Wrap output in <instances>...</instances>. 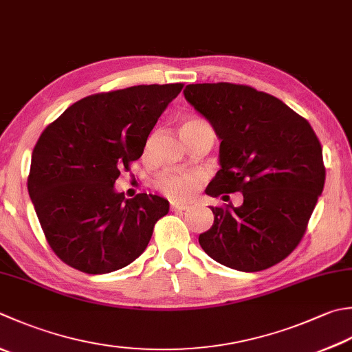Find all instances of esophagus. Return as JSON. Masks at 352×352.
<instances>
[{
    "mask_svg": "<svg viewBox=\"0 0 352 352\" xmlns=\"http://www.w3.org/2000/svg\"><path fill=\"white\" fill-rule=\"evenodd\" d=\"M188 208H189V206L184 204V203H172L170 204L172 210H186Z\"/></svg>",
    "mask_w": 352,
    "mask_h": 352,
    "instance_id": "34e87169",
    "label": "esophagus"
}]
</instances>
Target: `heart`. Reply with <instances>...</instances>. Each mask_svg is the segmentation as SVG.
<instances>
[{"instance_id": "heart-1", "label": "heart", "mask_w": 352, "mask_h": 352, "mask_svg": "<svg viewBox=\"0 0 352 352\" xmlns=\"http://www.w3.org/2000/svg\"><path fill=\"white\" fill-rule=\"evenodd\" d=\"M212 129L204 120L198 117H189L182 123L180 131ZM157 188L172 199H186L194 195L198 188V177L194 174H164L157 180Z\"/></svg>"}]
</instances>
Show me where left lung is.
<instances>
[{"instance_id": "left-lung-1", "label": "left lung", "mask_w": 352, "mask_h": 352, "mask_svg": "<svg viewBox=\"0 0 352 352\" xmlns=\"http://www.w3.org/2000/svg\"><path fill=\"white\" fill-rule=\"evenodd\" d=\"M183 94L221 140L219 170L206 194L244 197L238 208H210L213 224L199 245L238 272L280 263L304 236L325 184L318 135L284 102L252 87L190 84Z\"/></svg>"}]
</instances>
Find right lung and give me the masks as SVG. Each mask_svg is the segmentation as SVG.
<instances>
[{"label":"right lung","instance_id":"add662e5","mask_svg":"<svg viewBox=\"0 0 352 352\" xmlns=\"http://www.w3.org/2000/svg\"><path fill=\"white\" fill-rule=\"evenodd\" d=\"M183 84L137 85L73 103L41 134L29 195L44 235L65 264L88 274L120 270L146 250L169 201L125 198L114 183L139 160L158 117Z\"/></svg>","mask_w":352,"mask_h":352}]
</instances>
